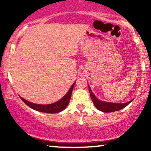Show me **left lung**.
<instances>
[{
  "instance_id": "left-lung-1",
  "label": "left lung",
  "mask_w": 151,
  "mask_h": 151,
  "mask_svg": "<svg viewBox=\"0 0 151 151\" xmlns=\"http://www.w3.org/2000/svg\"><path fill=\"white\" fill-rule=\"evenodd\" d=\"M89 91L90 93V96H91V100H92L93 104H94L96 108L99 109V111L103 112H106V113H108V112H114L116 111L121 110V109L125 108V107L128 104H129L131 101H129L127 103L125 104H119V103H110V102H105L99 100L96 96H94L92 91H91V88L89 86Z\"/></svg>"
}]
</instances>
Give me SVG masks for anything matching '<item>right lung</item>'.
<instances>
[{"label": "right lung", "instance_id": "right-lung-1", "mask_svg": "<svg viewBox=\"0 0 151 151\" xmlns=\"http://www.w3.org/2000/svg\"><path fill=\"white\" fill-rule=\"evenodd\" d=\"M75 84V82L72 84V86H71L70 89L69 90L68 92L67 93V94L64 96L63 98L61 99L60 101L55 102L54 104H47V105H41V104H36L31 103V102L27 101V100L24 99L20 97L22 99V101L24 103L26 104L29 107L33 109L34 110L38 111L40 112H45V113H50V114H55V113H59V112L62 111L65 109L66 107L68 105L69 102H70L71 95H72V90H73L74 86Z\"/></svg>", "mask_w": 151, "mask_h": 151}]
</instances>
